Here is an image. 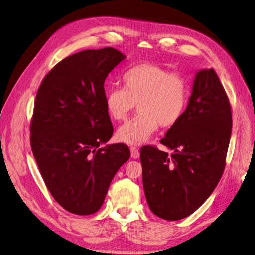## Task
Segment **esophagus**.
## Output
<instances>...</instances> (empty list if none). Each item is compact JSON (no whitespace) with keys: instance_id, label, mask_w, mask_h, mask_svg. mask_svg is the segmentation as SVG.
<instances>
[{"instance_id":"obj_1","label":"esophagus","mask_w":255,"mask_h":255,"mask_svg":"<svg viewBox=\"0 0 255 255\" xmlns=\"http://www.w3.org/2000/svg\"><path fill=\"white\" fill-rule=\"evenodd\" d=\"M129 150H131V156H132V158L133 159H138L139 158V156H140V153H139V150L136 147H131V149H129Z\"/></svg>"}]
</instances>
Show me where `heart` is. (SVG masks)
Returning a JSON list of instances; mask_svg holds the SVG:
<instances>
[{"label": "heart", "mask_w": 255, "mask_h": 255, "mask_svg": "<svg viewBox=\"0 0 255 255\" xmlns=\"http://www.w3.org/2000/svg\"><path fill=\"white\" fill-rule=\"evenodd\" d=\"M123 88L113 86L105 94L111 119L122 121L137 104L139 113L118 128L117 138L128 145L146 142L159 128L176 126L189 101L188 81L179 72L151 63L132 67L122 77Z\"/></svg>", "instance_id": "b5f03b06"}]
</instances>
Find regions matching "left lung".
Returning <instances> with one entry per match:
<instances>
[{"label": "left lung", "mask_w": 255, "mask_h": 255, "mask_svg": "<svg viewBox=\"0 0 255 255\" xmlns=\"http://www.w3.org/2000/svg\"><path fill=\"white\" fill-rule=\"evenodd\" d=\"M232 124L231 103L217 74L212 68L199 70L184 116L160 140L173 152L140 149L144 191L154 215L182 220L208 199L225 169Z\"/></svg>", "instance_id": "8db88e82"}]
</instances>
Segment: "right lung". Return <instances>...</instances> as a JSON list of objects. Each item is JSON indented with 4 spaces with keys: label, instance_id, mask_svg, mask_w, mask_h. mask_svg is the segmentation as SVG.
Instances as JSON below:
<instances>
[{
    "label": "right lung",
    "instance_id": "1",
    "mask_svg": "<svg viewBox=\"0 0 255 255\" xmlns=\"http://www.w3.org/2000/svg\"><path fill=\"white\" fill-rule=\"evenodd\" d=\"M124 58L113 47L68 56L36 93L31 149L47 189L70 213L97 212L116 173L131 156L124 144L99 147L114 134L104 83Z\"/></svg>",
    "mask_w": 255,
    "mask_h": 255
}]
</instances>
